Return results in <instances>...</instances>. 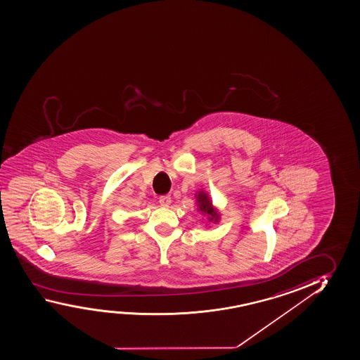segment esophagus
<instances>
[{
  "mask_svg": "<svg viewBox=\"0 0 360 360\" xmlns=\"http://www.w3.org/2000/svg\"><path fill=\"white\" fill-rule=\"evenodd\" d=\"M170 202H172L170 195H162V196L159 198V204H160L161 206H169Z\"/></svg>",
  "mask_w": 360,
  "mask_h": 360,
  "instance_id": "esophagus-1",
  "label": "esophagus"
}]
</instances>
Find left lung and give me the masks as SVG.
Instances as JSON below:
<instances>
[{
	"mask_svg": "<svg viewBox=\"0 0 360 360\" xmlns=\"http://www.w3.org/2000/svg\"><path fill=\"white\" fill-rule=\"evenodd\" d=\"M198 204H199L200 211H202L204 214L207 215V219H209L210 222H211V221H215V222L219 221V214H217L215 210H214V207H212V204H211V201H210L209 196H207L206 193H202V191H200V193H198Z\"/></svg>",
	"mask_w": 360,
	"mask_h": 360,
	"instance_id": "1",
	"label": "left lung"
}]
</instances>
